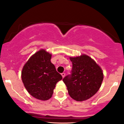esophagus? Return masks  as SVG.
<instances>
[{
    "label": "esophagus",
    "mask_w": 124,
    "mask_h": 124,
    "mask_svg": "<svg viewBox=\"0 0 124 124\" xmlns=\"http://www.w3.org/2000/svg\"><path fill=\"white\" fill-rule=\"evenodd\" d=\"M61 75H62V78H64L65 76V72H63V73L61 74Z\"/></svg>",
    "instance_id": "1"
}]
</instances>
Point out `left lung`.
Instances as JSON below:
<instances>
[{
	"label": "left lung",
	"instance_id": "left-lung-1",
	"mask_svg": "<svg viewBox=\"0 0 124 124\" xmlns=\"http://www.w3.org/2000/svg\"><path fill=\"white\" fill-rule=\"evenodd\" d=\"M70 59L72 64V70L63 81L71 98L78 101H85L99 90L103 80V72L95 61L85 54Z\"/></svg>",
	"mask_w": 124,
	"mask_h": 124
}]
</instances>
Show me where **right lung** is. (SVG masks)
Wrapping results in <instances>:
<instances>
[{
	"label": "right lung",
	"instance_id": "add662e5",
	"mask_svg": "<svg viewBox=\"0 0 124 124\" xmlns=\"http://www.w3.org/2000/svg\"><path fill=\"white\" fill-rule=\"evenodd\" d=\"M52 54L41 49L33 54L23 67L21 79L26 90L34 98L41 100L51 98L62 75L51 62Z\"/></svg>",
	"mask_w": 124,
	"mask_h": 124
}]
</instances>
